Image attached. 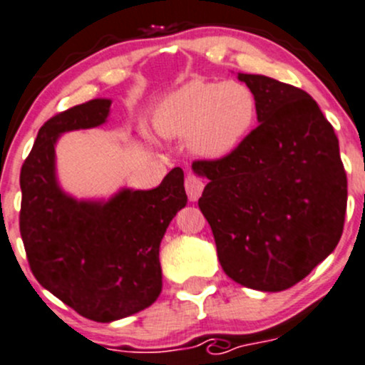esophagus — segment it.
<instances>
[{
    "label": "esophagus",
    "mask_w": 365,
    "mask_h": 365,
    "mask_svg": "<svg viewBox=\"0 0 365 365\" xmlns=\"http://www.w3.org/2000/svg\"><path fill=\"white\" fill-rule=\"evenodd\" d=\"M203 187H205V183H203L202 178H198L196 175H187L185 190H187V196H189L190 202H196V200L202 196Z\"/></svg>",
    "instance_id": "34e87169"
}]
</instances>
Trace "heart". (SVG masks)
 <instances>
[{
	"mask_svg": "<svg viewBox=\"0 0 365 365\" xmlns=\"http://www.w3.org/2000/svg\"><path fill=\"white\" fill-rule=\"evenodd\" d=\"M257 97L240 81H190L173 91L156 111L162 135L185 138L203 158H221L247 138L257 118Z\"/></svg>",
	"mask_w": 365,
	"mask_h": 365,
	"instance_id": "obj_1",
	"label": "heart"
}]
</instances>
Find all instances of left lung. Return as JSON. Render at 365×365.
Instances as JSON below:
<instances>
[{"label":"left lung","instance_id":"obj_1","mask_svg":"<svg viewBox=\"0 0 365 365\" xmlns=\"http://www.w3.org/2000/svg\"><path fill=\"white\" fill-rule=\"evenodd\" d=\"M257 97V120L223 158L196 160L209 183L198 200L217 259L232 281L261 292L297 284L339 245L347 178L339 138L301 88L240 73Z\"/></svg>","mask_w":365,"mask_h":365}]
</instances>
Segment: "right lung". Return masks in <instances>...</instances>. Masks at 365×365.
I'll return each instance as SVG.
<instances>
[{
  "mask_svg": "<svg viewBox=\"0 0 365 365\" xmlns=\"http://www.w3.org/2000/svg\"><path fill=\"white\" fill-rule=\"evenodd\" d=\"M110 106L108 98H93L44 122L19 176V230L34 277L97 322L124 319L158 299L160 241L187 203L180 167L156 189H124L108 202H77L61 190L57 138L104 124Z\"/></svg>",
  "mask_w": 365,
  "mask_h": 365,
  "instance_id": "right-lung-1",
  "label": "right lung"
}]
</instances>
